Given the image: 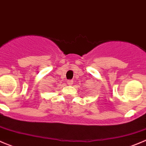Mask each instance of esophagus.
Listing matches in <instances>:
<instances>
[{"label": "esophagus", "mask_w": 146, "mask_h": 146, "mask_svg": "<svg viewBox=\"0 0 146 146\" xmlns=\"http://www.w3.org/2000/svg\"><path fill=\"white\" fill-rule=\"evenodd\" d=\"M67 82V84H68L69 85H72V84H73V81L72 80H68Z\"/></svg>", "instance_id": "obj_1"}]
</instances>
